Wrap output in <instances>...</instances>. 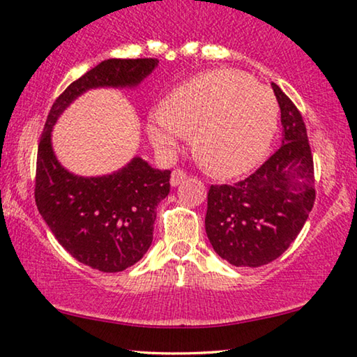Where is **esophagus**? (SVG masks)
<instances>
[{"label": "esophagus", "instance_id": "34e87169", "mask_svg": "<svg viewBox=\"0 0 357 357\" xmlns=\"http://www.w3.org/2000/svg\"><path fill=\"white\" fill-rule=\"evenodd\" d=\"M184 179H185V173L183 172V169H174V172L172 173V179H169V183H172V185L174 188V185L183 183Z\"/></svg>", "mask_w": 357, "mask_h": 357}]
</instances>
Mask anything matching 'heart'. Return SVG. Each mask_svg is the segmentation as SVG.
Returning a JSON list of instances; mask_svg holds the SVG:
<instances>
[{
	"instance_id": "heart-1",
	"label": "heart",
	"mask_w": 357,
	"mask_h": 357,
	"mask_svg": "<svg viewBox=\"0 0 357 357\" xmlns=\"http://www.w3.org/2000/svg\"><path fill=\"white\" fill-rule=\"evenodd\" d=\"M272 90L238 69H213L178 85L147 118V135L172 152L192 134V152L218 178L249 173L265 158L278 129Z\"/></svg>"
}]
</instances>
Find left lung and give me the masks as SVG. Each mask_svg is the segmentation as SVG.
I'll return each instance as SVG.
<instances>
[{
  "mask_svg": "<svg viewBox=\"0 0 357 357\" xmlns=\"http://www.w3.org/2000/svg\"><path fill=\"white\" fill-rule=\"evenodd\" d=\"M281 109V147L254 174L208 190L205 231L215 252L234 267L278 259L314 207V162L303 116L272 84Z\"/></svg>",
  "mask_w": 357,
  "mask_h": 357,
  "instance_id": "obj_1",
  "label": "left lung"
}]
</instances>
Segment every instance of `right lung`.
Here are the masks:
<instances>
[{"label": "right lung", "mask_w": 357, "mask_h": 357, "mask_svg": "<svg viewBox=\"0 0 357 357\" xmlns=\"http://www.w3.org/2000/svg\"><path fill=\"white\" fill-rule=\"evenodd\" d=\"M158 59H105L73 82L53 103L37 155L35 202L58 243L79 260L107 273L139 262L153 239L157 205L169 194V169L134 157L102 176H79L59 162L53 128L73 102L93 89H135Z\"/></svg>", "instance_id": "1"}]
</instances>
